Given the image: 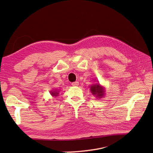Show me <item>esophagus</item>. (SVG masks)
Masks as SVG:
<instances>
[{
	"mask_svg": "<svg viewBox=\"0 0 153 153\" xmlns=\"http://www.w3.org/2000/svg\"><path fill=\"white\" fill-rule=\"evenodd\" d=\"M71 85H72L73 86H78V85H79V82H78V81L74 82H73V83H72Z\"/></svg>",
	"mask_w": 153,
	"mask_h": 153,
	"instance_id": "obj_1",
	"label": "esophagus"
}]
</instances>
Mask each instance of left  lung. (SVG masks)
I'll list each match as a JSON object with an SVG mask.
<instances>
[{
  "label": "left lung",
  "instance_id": "left-lung-1",
  "mask_svg": "<svg viewBox=\"0 0 153 153\" xmlns=\"http://www.w3.org/2000/svg\"><path fill=\"white\" fill-rule=\"evenodd\" d=\"M91 91L92 94H96V96L100 98H101L104 94V91L102 87H101L100 84H96L92 85L91 87Z\"/></svg>",
  "mask_w": 153,
  "mask_h": 153
}]
</instances>
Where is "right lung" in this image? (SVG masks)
I'll use <instances>...</instances> for the list:
<instances>
[{"instance_id": "obj_1", "label": "right lung", "mask_w": 153, "mask_h": 153, "mask_svg": "<svg viewBox=\"0 0 153 153\" xmlns=\"http://www.w3.org/2000/svg\"><path fill=\"white\" fill-rule=\"evenodd\" d=\"M58 94H59V92H51V94H52V96H57V95H58Z\"/></svg>"}]
</instances>
